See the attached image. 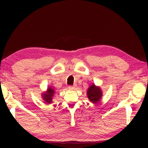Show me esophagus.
<instances>
[{"instance_id": "obj_1", "label": "esophagus", "mask_w": 148, "mask_h": 148, "mask_svg": "<svg viewBox=\"0 0 148 148\" xmlns=\"http://www.w3.org/2000/svg\"><path fill=\"white\" fill-rule=\"evenodd\" d=\"M75 87H76V86H71L69 87V88L70 89H74Z\"/></svg>"}]
</instances>
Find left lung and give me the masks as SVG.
I'll return each mask as SVG.
<instances>
[{
    "mask_svg": "<svg viewBox=\"0 0 148 148\" xmlns=\"http://www.w3.org/2000/svg\"><path fill=\"white\" fill-rule=\"evenodd\" d=\"M87 95L90 101L92 103H97L101 99L102 92L99 87H97L95 84H92L87 89Z\"/></svg>",
    "mask_w": 148,
    "mask_h": 148,
    "instance_id": "8db88e82",
    "label": "left lung"
}]
</instances>
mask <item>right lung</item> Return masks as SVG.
<instances>
[{
  "label": "right lung",
  "mask_w": 148,
  "mask_h": 148,
  "mask_svg": "<svg viewBox=\"0 0 148 148\" xmlns=\"http://www.w3.org/2000/svg\"><path fill=\"white\" fill-rule=\"evenodd\" d=\"M55 93V90L52 88L51 87H49L47 88V91L44 92L42 95V99L44 101V102L47 104L51 103L52 102V98H53V95Z\"/></svg>",
  "instance_id": "obj_1"
}]
</instances>
